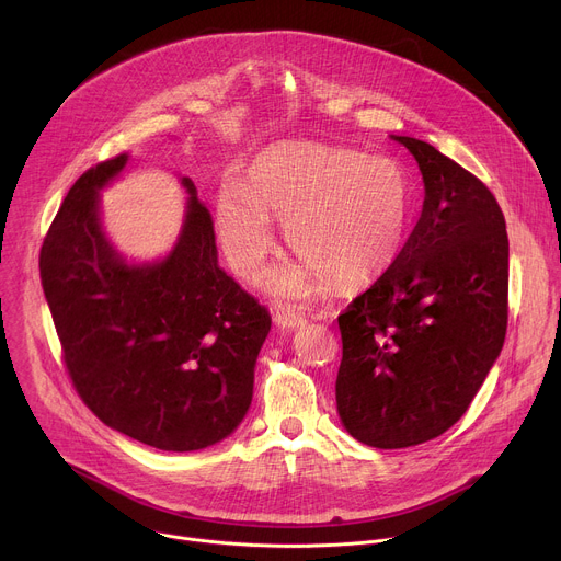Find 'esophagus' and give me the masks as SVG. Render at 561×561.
<instances>
[{"mask_svg":"<svg viewBox=\"0 0 561 561\" xmlns=\"http://www.w3.org/2000/svg\"><path fill=\"white\" fill-rule=\"evenodd\" d=\"M273 319H275V324H277L279 329H288V331L301 329V327L306 324V317H304V314H299V312L293 310V308H284V306L275 310Z\"/></svg>","mask_w":561,"mask_h":561,"instance_id":"1","label":"esophagus"}]
</instances>
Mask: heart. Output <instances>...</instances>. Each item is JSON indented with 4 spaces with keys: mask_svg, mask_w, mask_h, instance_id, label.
<instances>
[{
    "mask_svg": "<svg viewBox=\"0 0 561 561\" xmlns=\"http://www.w3.org/2000/svg\"><path fill=\"white\" fill-rule=\"evenodd\" d=\"M413 215V182L397 159L317 141L262 150L244 184H224L215 226L234 275L253 279L275 247L271 219H284L288 247L306 264L268 273L282 297H306L319 275L353 286L381 275L402 253Z\"/></svg>",
    "mask_w": 561,
    "mask_h": 561,
    "instance_id": "heart-1",
    "label": "heart"
}]
</instances>
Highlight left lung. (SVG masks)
Here are the masks:
<instances>
[{
	"instance_id": "1",
	"label": "left lung",
	"mask_w": 561,
	"mask_h": 561,
	"mask_svg": "<svg viewBox=\"0 0 561 561\" xmlns=\"http://www.w3.org/2000/svg\"><path fill=\"white\" fill-rule=\"evenodd\" d=\"M394 139L420 164L422 217L390 268L337 317V411L375 448L446 433L484 383L508 327V234L495 195L435 146Z\"/></svg>"
}]
</instances>
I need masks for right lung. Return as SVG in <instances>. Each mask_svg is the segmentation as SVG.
Returning <instances> with one entry per match:
<instances>
[{"instance_id":"1","label":"right lung","mask_w":561,"mask_h":561,"mask_svg":"<svg viewBox=\"0 0 561 561\" xmlns=\"http://www.w3.org/2000/svg\"><path fill=\"white\" fill-rule=\"evenodd\" d=\"M89 169L64 197L39 253L68 377L111 428L159 450H199L244 420L268 310L217 266L213 217L191 199L180 242L128 266L106 242L98 191L124 167Z\"/></svg>"}]
</instances>
